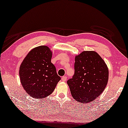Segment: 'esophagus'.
Masks as SVG:
<instances>
[{"mask_svg":"<svg viewBox=\"0 0 128 128\" xmlns=\"http://www.w3.org/2000/svg\"><path fill=\"white\" fill-rule=\"evenodd\" d=\"M66 79H67V78H66V76H62V81H66Z\"/></svg>","mask_w":128,"mask_h":128,"instance_id":"obj_1","label":"esophagus"}]
</instances>
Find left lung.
Returning <instances> with one entry per match:
<instances>
[{
  "label": "left lung",
  "instance_id": "left-lung-1",
  "mask_svg": "<svg viewBox=\"0 0 128 128\" xmlns=\"http://www.w3.org/2000/svg\"><path fill=\"white\" fill-rule=\"evenodd\" d=\"M75 73L68 80L72 97L76 101L91 102L98 97L107 85L109 71L103 59L94 51H83L75 56Z\"/></svg>",
  "mask_w": 128,
  "mask_h": 128
}]
</instances>
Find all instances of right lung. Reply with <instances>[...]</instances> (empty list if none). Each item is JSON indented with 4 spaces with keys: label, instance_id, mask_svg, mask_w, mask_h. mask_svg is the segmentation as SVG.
Masks as SVG:
<instances>
[{
    "label": "right lung",
    "instance_id": "add662e5",
    "mask_svg": "<svg viewBox=\"0 0 128 128\" xmlns=\"http://www.w3.org/2000/svg\"><path fill=\"white\" fill-rule=\"evenodd\" d=\"M52 52L48 47H37L27 54L21 64L19 76L29 96L43 98L50 95L61 78L51 62Z\"/></svg>",
    "mask_w": 128,
    "mask_h": 128
}]
</instances>
